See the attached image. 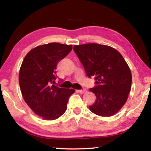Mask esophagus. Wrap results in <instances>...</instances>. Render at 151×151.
<instances>
[{"label":"esophagus","mask_w":151,"mask_h":151,"mask_svg":"<svg viewBox=\"0 0 151 151\" xmlns=\"http://www.w3.org/2000/svg\"><path fill=\"white\" fill-rule=\"evenodd\" d=\"M78 93H81V94H83V93H86V89H81V90H78Z\"/></svg>","instance_id":"34e87169"}]
</instances>
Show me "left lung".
I'll use <instances>...</instances> for the list:
<instances>
[{"label":"left lung","instance_id":"8db88e82","mask_svg":"<svg viewBox=\"0 0 151 151\" xmlns=\"http://www.w3.org/2000/svg\"><path fill=\"white\" fill-rule=\"evenodd\" d=\"M73 50L88 77L96 81L90 91L96 99L89 109L99 116L114 115L126 103L131 91L132 75L126 61L109 46L89 43L75 45Z\"/></svg>","mask_w":151,"mask_h":151}]
</instances>
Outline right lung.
<instances>
[{
  "instance_id": "obj_1",
  "label": "right lung",
  "mask_w": 151,
  "mask_h": 151,
  "mask_svg": "<svg viewBox=\"0 0 151 151\" xmlns=\"http://www.w3.org/2000/svg\"><path fill=\"white\" fill-rule=\"evenodd\" d=\"M72 48V45L57 42L39 46L28 52L20 66L19 81L24 100L33 112L45 120L63 115L70 96L75 93L74 89L52 85L57 77L58 63Z\"/></svg>"
}]
</instances>
